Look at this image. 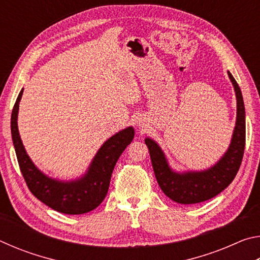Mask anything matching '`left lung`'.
Masks as SVG:
<instances>
[{
	"mask_svg": "<svg viewBox=\"0 0 260 260\" xmlns=\"http://www.w3.org/2000/svg\"><path fill=\"white\" fill-rule=\"evenodd\" d=\"M228 76L236 93V126L230 148L213 167L202 172H173L159 146L146 139L157 182L162 192L177 203L196 204L212 199L230 186L239 172L245 147V111L240 87L231 72Z\"/></svg>",
	"mask_w": 260,
	"mask_h": 260,
	"instance_id": "obj_1",
	"label": "left lung"
}]
</instances>
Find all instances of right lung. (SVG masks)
<instances>
[{
	"instance_id": "right-lung-1",
	"label": "right lung",
	"mask_w": 260,
	"mask_h": 260,
	"mask_svg": "<svg viewBox=\"0 0 260 260\" xmlns=\"http://www.w3.org/2000/svg\"><path fill=\"white\" fill-rule=\"evenodd\" d=\"M23 90L12 109L11 135L20 172L30 192L49 208L65 214H82L96 209L107 196L114 165L133 140L134 128L127 127L110 138L96 153L83 178L70 182L52 180L34 166L21 143L17 116Z\"/></svg>"
}]
</instances>
